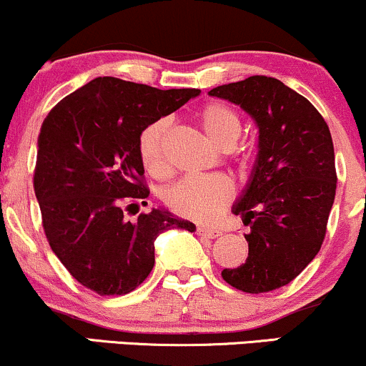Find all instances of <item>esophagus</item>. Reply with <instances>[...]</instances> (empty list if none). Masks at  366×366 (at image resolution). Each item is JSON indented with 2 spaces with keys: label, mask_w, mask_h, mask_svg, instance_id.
Instances as JSON below:
<instances>
[{
  "label": "esophagus",
  "mask_w": 366,
  "mask_h": 366,
  "mask_svg": "<svg viewBox=\"0 0 366 366\" xmlns=\"http://www.w3.org/2000/svg\"><path fill=\"white\" fill-rule=\"evenodd\" d=\"M196 232H197V236H203V237H207V239H217L218 236H222L220 230L209 229V227H197Z\"/></svg>",
  "instance_id": "34e87169"
}]
</instances>
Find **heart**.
<instances>
[{"instance_id":"heart-1","label":"heart","mask_w":366,"mask_h":366,"mask_svg":"<svg viewBox=\"0 0 366 366\" xmlns=\"http://www.w3.org/2000/svg\"><path fill=\"white\" fill-rule=\"evenodd\" d=\"M197 122L207 139L220 149L236 144L241 134V119L232 108L222 103H208L197 112ZM169 134L167 120H157L141 132L139 157L151 174L165 170V139ZM234 197V182L227 175L186 177L163 192V201L174 213L199 222L217 220Z\"/></svg>"}]
</instances>
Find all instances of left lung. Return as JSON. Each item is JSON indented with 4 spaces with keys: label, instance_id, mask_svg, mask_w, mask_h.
Masks as SVG:
<instances>
[{
    "label": "left lung",
    "instance_id": "obj_1",
    "mask_svg": "<svg viewBox=\"0 0 366 366\" xmlns=\"http://www.w3.org/2000/svg\"><path fill=\"white\" fill-rule=\"evenodd\" d=\"M209 96L239 104L258 125V154L232 207L244 234L246 262L225 268L242 292L274 291L296 279L320 251L335 197V157L327 122L305 96L279 79L253 75Z\"/></svg>",
    "mask_w": 366,
    "mask_h": 366
}]
</instances>
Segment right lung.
I'll return each mask as SVG.
<instances>
[{
    "instance_id": "obj_1",
    "label": "right lung",
    "mask_w": 366,
    "mask_h": 366,
    "mask_svg": "<svg viewBox=\"0 0 366 366\" xmlns=\"http://www.w3.org/2000/svg\"><path fill=\"white\" fill-rule=\"evenodd\" d=\"M199 92L98 77L63 98L41 125L34 191L46 239L70 275L99 296H124L144 282L159 234L196 230L167 209L134 222L125 215L148 204L141 132Z\"/></svg>"
}]
</instances>
